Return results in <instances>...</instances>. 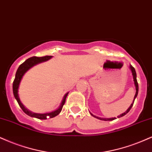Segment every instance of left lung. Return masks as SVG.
Returning <instances> with one entry per match:
<instances>
[{"label":"left lung","instance_id":"obj_1","mask_svg":"<svg viewBox=\"0 0 152 152\" xmlns=\"http://www.w3.org/2000/svg\"><path fill=\"white\" fill-rule=\"evenodd\" d=\"M129 69H130V70L132 71V76H133V79H134V86H135V88H136V94H135V96L134 97V100H133V102L131 104L130 106L129 107V108L127 110L125 111V113H122L121 115H120L118 116V118H121V117L125 115L126 114H127V113L129 112V110H130V109L132 108V107L133 104H134V100L135 98H137V94H138V91H139V86H138V83H137V74H136V71H135V69L134 67L132 66V65H129ZM91 115L92 116H94V118H96L97 119H99L100 120H104V121H111V120H115L116 118H100V117H97L96 115H93L92 113H90Z\"/></svg>","mask_w":152,"mask_h":152}]
</instances>
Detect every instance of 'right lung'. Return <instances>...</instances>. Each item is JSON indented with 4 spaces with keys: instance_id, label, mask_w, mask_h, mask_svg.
I'll return each instance as SVG.
<instances>
[{
    "instance_id": "obj_1",
    "label": "right lung",
    "mask_w": 152,
    "mask_h": 152,
    "mask_svg": "<svg viewBox=\"0 0 152 152\" xmlns=\"http://www.w3.org/2000/svg\"><path fill=\"white\" fill-rule=\"evenodd\" d=\"M51 58H52V56H42V57H37V56H32V57H30L23 62L21 65H20V66L18 67L17 71H16L15 74V80L13 81V84H12V91H13V94L14 97L15 98L16 100L18 101V104H19L20 107H21V109L23 110V112L27 114V115L32 117V118H36L37 119H40V120H46L47 119V117L49 116V118H54V117L58 115L60 113H61L62 107H63V105H64L66 98L67 96H68V93H66L64 96L63 99H62V101L61 104H60L59 107H58L57 109L55 110L52 111V112L47 113H35L33 112H31L30 110H29L28 109H27L25 106L23 105V104L21 103L20 99L19 94H18V88H19L20 83V81L23 78L24 74L27 72L29 69L33 67L34 66H35L38 64L42 63V62L47 61H48L49 59H50Z\"/></svg>"
}]
</instances>
